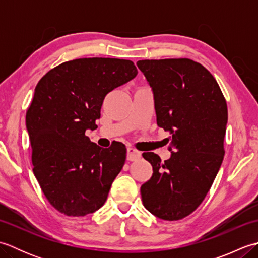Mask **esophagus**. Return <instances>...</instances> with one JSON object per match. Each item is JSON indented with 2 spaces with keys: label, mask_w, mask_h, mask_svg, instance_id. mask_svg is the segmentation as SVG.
<instances>
[{
  "label": "esophagus",
  "mask_w": 258,
  "mask_h": 258,
  "mask_svg": "<svg viewBox=\"0 0 258 258\" xmlns=\"http://www.w3.org/2000/svg\"><path fill=\"white\" fill-rule=\"evenodd\" d=\"M141 157V152L136 151L133 147H128L127 149V160L128 161H136Z\"/></svg>",
  "instance_id": "esophagus-1"
}]
</instances>
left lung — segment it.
<instances>
[{"label": "left lung", "mask_w": 258, "mask_h": 258, "mask_svg": "<svg viewBox=\"0 0 258 258\" xmlns=\"http://www.w3.org/2000/svg\"><path fill=\"white\" fill-rule=\"evenodd\" d=\"M154 95L156 122L171 134L172 155L162 163L153 152L143 157L153 175L141 186L143 205L164 221L194 212L220 171L224 158L227 105L216 80L189 58L136 63Z\"/></svg>", "instance_id": "1"}]
</instances>
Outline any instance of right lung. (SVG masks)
<instances>
[{
	"mask_svg": "<svg viewBox=\"0 0 258 258\" xmlns=\"http://www.w3.org/2000/svg\"><path fill=\"white\" fill-rule=\"evenodd\" d=\"M136 75L128 59L90 57L58 65L37 83L26 113L33 173L47 201L65 215L101 208L123 168V143L103 149L85 132L97 127L108 93Z\"/></svg>",
	"mask_w": 258,
	"mask_h": 258,
	"instance_id": "add662e5",
	"label": "right lung"
}]
</instances>
